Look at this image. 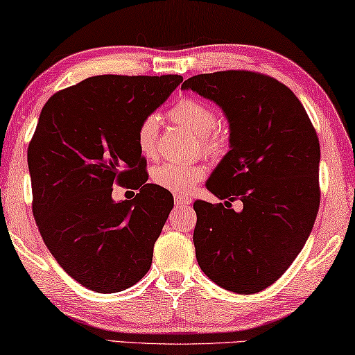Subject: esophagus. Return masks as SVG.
Returning a JSON list of instances; mask_svg holds the SVG:
<instances>
[{
  "label": "esophagus",
  "instance_id": "esophagus-1",
  "mask_svg": "<svg viewBox=\"0 0 355 355\" xmlns=\"http://www.w3.org/2000/svg\"><path fill=\"white\" fill-rule=\"evenodd\" d=\"M174 201H176V206H187V205H190V201L192 200L185 195H176L174 196Z\"/></svg>",
  "mask_w": 355,
  "mask_h": 355
}]
</instances>
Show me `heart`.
Segmentation results:
<instances>
[{
  "instance_id": "heart-1",
  "label": "heart",
  "mask_w": 355,
  "mask_h": 355,
  "mask_svg": "<svg viewBox=\"0 0 355 355\" xmlns=\"http://www.w3.org/2000/svg\"><path fill=\"white\" fill-rule=\"evenodd\" d=\"M170 117L198 135L200 144L208 155L217 157L225 152L227 138L216 127L217 114L205 101L185 96L171 107ZM157 139H159V117L150 114L143 119L136 132V143L141 154L147 159L155 155ZM205 176L206 168L198 163H162L152 171L154 184L176 195L189 193L196 182L203 181Z\"/></svg>"
}]
</instances>
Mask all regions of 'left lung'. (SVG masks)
<instances>
[{"label": "left lung", "instance_id": "8db88e82", "mask_svg": "<svg viewBox=\"0 0 355 355\" xmlns=\"http://www.w3.org/2000/svg\"><path fill=\"white\" fill-rule=\"evenodd\" d=\"M181 89L214 101L230 123V150L206 182L228 201L193 203L196 260L222 288L257 293L284 275L313 230L320 203L318 135L295 94L270 76L217 71ZM236 199L243 201L239 213L226 205Z\"/></svg>", "mask_w": 355, "mask_h": 355}]
</instances>
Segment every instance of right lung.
Returning <instances> with one entry per match:
<instances>
[{
    "mask_svg": "<svg viewBox=\"0 0 355 355\" xmlns=\"http://www.w3.org/2000/svg\"><path fill=\"white\" fill-rule=\"evenodd\" d=\"M182 76H94L49 98L28 146L33 216L47 249L90 291L114 293L149 271L173 195L146 184L143 119ZM140 189L116 204L112 185Z\"/></svg>",
    "mask_w": 355,
    "mask_h": 355,
    "instance_id": "1",
    "label": "right lung"
}]
</instances>
